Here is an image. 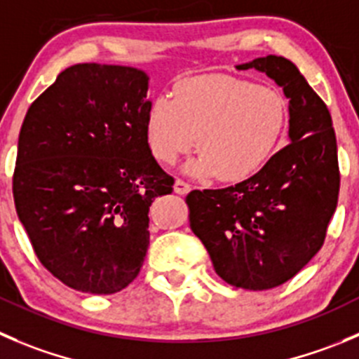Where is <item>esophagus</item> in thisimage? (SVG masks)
I'll use <instances>...</instances> for the list:
<instances>
[{"label":"esophagus","mask_w":359,"mask_h":359,"mask_svg":"<svg viewBox=\"0 0 359 359\" xmlns=\"http://www.w3.org/2000/svg\"><path fill=\"white\" fill-rule=\"evenodd\" d=\"M173 191H175L177 194H187L191 191V186L187 182H184V180L177 179L175 184H173Z\"/></svg>","instance_id":"34e87169"}]
</instances>
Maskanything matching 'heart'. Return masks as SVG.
Wrapping results in <instances>:
<instances>
[{"label":"heart","instance_id":"obj_1","mask_svg":"<svg viewBox=\"0 0 359 359\" xmlns=\"http://www.w3.org/2000/svg\"><path fill=\"white\" fill-rule=\"evenodd\" d=\"M287 119L286 98L273 87L231 75H205L180 82L175 98L159 95L152 100L145 137L152 156L165 165L196 145L200 156L186 165L189 175L242 182L270 161Z\"/></svg>","mask_w":359,"mask_h":359}]
</instances>
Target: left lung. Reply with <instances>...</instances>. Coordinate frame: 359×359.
Listing matches in <instances>:
<instances>
[{
	"label": "left lung",
	"mask_w": 359,
	"mask_h": 359,
	"mask_svg": "<svg viewBox=\"0 0 359 359\" xmlns=\"http://www.w3.org/2000/svg\"><path fill=\"white\" fill-rule=\"evenodd\" d=\"M266 73L290 98V144L250 179L186 198L194 235L224 283L249 291L293 279L325 243L340 189L332 116L300 69L266 55L236 66Z\"/></svg>",
	"instance_id": "left-lung-1"
}]
</instances>
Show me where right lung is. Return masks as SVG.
Returning a JSON list of instances; mask_svg holds the SVG:
<instances>
[{"mask_svg": "<svg viewBox=\"0 0 359 359\" xmlns=\"http://www.w3.org/2000/svg\"><path fill=\"white\" fill-rule=\"evenodd\" d=\"M147 73L83 62L27 110L13 200L40 263L82 293L112 294L140 272L149 207L173 191L145 137Z\"/></svg>", "mask_w": 359, "mask_h": 359, "instance_id": "1", "label": "right lung"}]
</instances>
